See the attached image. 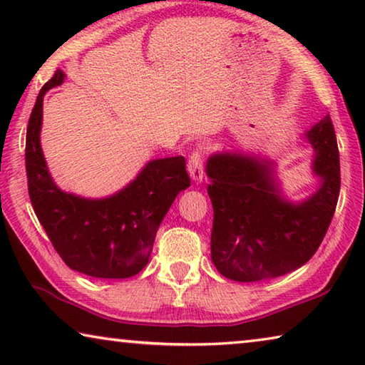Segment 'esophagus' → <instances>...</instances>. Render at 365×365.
Wrapping results in <instances>:
<instances>
[{
	"label": "esophagus",
	"mask_w": 365,
	"mask_h": 365,
	"mask_svg": "<svg viewBox=\"0 0 365 365\" xmlns=\"http://www.w3.org/2000/svg\"><path fill=\"white\" fill-rule=\"evenodd\" d=\"M188 172L190 177L193 178L196 183L202 182V177H205V169H202V151L195 150L191 153L190 160H188Z\"/></svg>",
	"instance_id": "34e87169"
}]
</instances>
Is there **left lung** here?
<instances>
[{"label":"left lung","instance_id":"left-lung-1","mask_svg":"<svg viewBox=\"0 0 365 365\" xmlns=\"http://www.w3.org/2000/svg\"><path fill=\"white\" fill-rule=\"evenodd\" d=\"M306 138L316 151L320 188L306 201L283 200L267 159L220 153L207 159V195L214 209L211 257L235 282H262L304 265L319 250L339 195V153L330 115Z\"/></svg>","mask_w":365,"mask_h":365}]
</instances>
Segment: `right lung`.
I'll use <instances>...</instances> for the list:
<instances>
[{"label":"right lung","mask_w":365,"mask_h":365,"mask_svg":"<svg viewBox=\"0 0 365 365\" xmlns=\"http://www.w3.org/2000/svg\"><path fill=\"white\" fill-rule=\"evenodd\" d=\"M58 69L43 85L26 138L29 196L54 250L71 269L95 279H128L150 261L156 232L172 202L190 187L183 156L154 159L132 183L104 200L59 190L40 146L43 96L64 82Z\"/></svg>","instance_id":"obj_1"}]
</instances>
